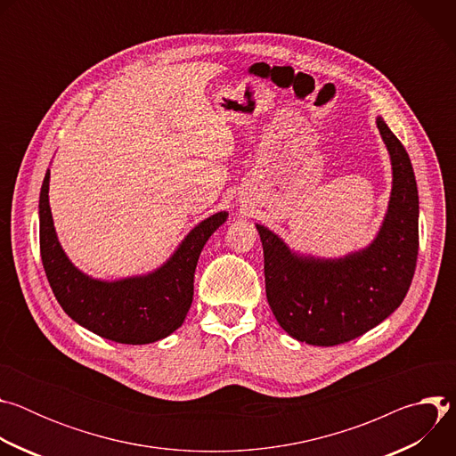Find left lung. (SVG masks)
Wrapping results in <instances>:
<instances>
[{
    "mask_svg": "<svg viewBox=\"0 0 456 456\" xmlns=\"http://www.w3.org/2000/svg\"><path fill=\"white\" fill-rule=\"evenodd\" d=\"M392 162V192L384 220L366 247L339 257L290 248L256 224L264 245L265 292L280 327L314 346L348 343L375 329L404 301L419 254V191L401 141L377 117Z\"/></svg>",
    "mask_w": 456,
    "mask_h": 456,
    "instance_id": "1",
    "label": "left lung"
}]
</instances>
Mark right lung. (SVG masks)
I'll list each match as a JSON object with an SVG mask.
<instances>
[{
	"mask_svg": "<svg viewBox=\"0 0 456 456\" xmlns=\"http://www.w3.org/2000/svg\"><path fill=\"white\" fill-rule=\"evenodd\" d=\"M50 169L39 194L43 267L61 308L77 324L108 341L150 345L171 336L192 303L194 269L211 234L229 218L220 211L194 225L166 262L148 274L97 280L79 271L62 250L48 202Z\"/></svg>",
	"mask_w": 456,
	"mask_h": 456,
	"instance_id": "1",
	"label": "right lung"
}]
</instances>
